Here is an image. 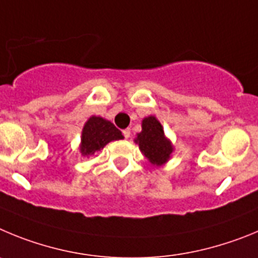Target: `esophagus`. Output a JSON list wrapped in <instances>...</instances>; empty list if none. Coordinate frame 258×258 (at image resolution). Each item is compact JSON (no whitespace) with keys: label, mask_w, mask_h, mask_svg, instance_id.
Wrapping results in <instances>:
<instances>
[{"label":"esophagus","mask_w":258,"mask_h":258,"mask_svg":"<svg viewBox=\"0 0 258 258\" xmlns=\"http://www.w3.org/2000/svg\"><path fill=\"white\" fill-rule=\"evenodd\" d=\"M123 136H124V139H130V136H131V130L130 128L123 130Z\"/></svg>","instance_id":"1"}]
</instances>
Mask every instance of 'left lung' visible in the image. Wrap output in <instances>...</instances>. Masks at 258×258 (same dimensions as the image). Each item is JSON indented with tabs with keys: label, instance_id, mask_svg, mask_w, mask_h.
Masks as SVG:
<instances>
[{
	"label": "left lung",
	"instance_id": "8db88e82",
	"mask_svg": "<svg viewBox=\"0 0 258 258\" xmlns=\"http://www.w3.org/2000/svg\"><path fill=\"white\" fill-rule=\"evenodd\" d=\"M135 143L144 157L155 167H162L171 159L173 154V144L164 134L162 123L154 115L141 120V132L135 138Z\"/></svg>",
	"mask_w": 258,
	"mask_h": 258
}]
</instances>
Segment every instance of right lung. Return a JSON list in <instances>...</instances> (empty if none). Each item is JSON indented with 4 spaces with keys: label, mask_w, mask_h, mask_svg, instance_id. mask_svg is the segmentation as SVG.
I'll use <instances>...</instances> for the list:
<instances>
[{
    "label": "right lung",
    "mask_w": 258,
    "mask_h": 258,
    "mask_svg": "<svg viewBox=\"0 0 258 258\" xmlns=\"http://www.w3.org/2000/svg\"><path fill=\"white\" fill-rule=\"evenodd\" d=\"M123 135L110 120L91 115L82 128L80 153L82 157H90L100 152L110 141L122 140Z\"/></svg>",
    "instance_id": "1"
}]
</instances>
